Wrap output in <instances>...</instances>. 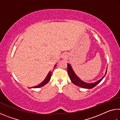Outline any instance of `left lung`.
<instances>
[{
    "mask_svg": "<svg viewBox=\"0 0 120 120\" xmlns=\"http://www.w3.org/2000/svg\"><path fill=\"white\" fill-rule=\"evenodd\" d=\"M67 71L68 73L69 76L70 77V80L73 84H74L75 85H77V86L82 87V88H87V89L92 88L95 86H96L98 83L100 82L102 80V79L104 78V77L105 76V75L100 80H99L96 82L92 83V84H88V83H86L84 82H82V80H81L80 79L76 76V74H75L74 71H73L71 67V66L69 64H67Z\"/></svg>",
    "mask_w": 120,
    "mask_h": 120,
    "instance_id": "left-lung-1",
    "label": "left lung"
}]
</instances>
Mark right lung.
I'll return each mask as SVG.
<instances>
[{
  "label": "right lung",
  "mask_w": 120,
  "mask_h": 120,
  "mask_svg": "<svg viewBox=\"0 0 120 120\" xmlns=\"http://www.w3.org/2000/svg\"><path fill=\"white\" fill-rule=\"evenodd\" d=\"M56 67V65L54 67V68H55ZM52 73V72H49V73L47 77H46V78L45 79V80H44L43 82H42V83H41V84H39L38 85V86L33 87L32 88H40V87H41L42 86H43L44 85H46L50 81V79H51V77Z\"/></svg>",
  "instance_id": "1"
}]
</instances>
